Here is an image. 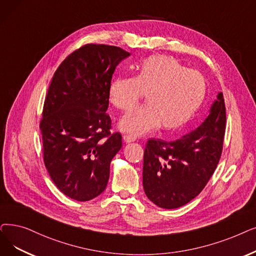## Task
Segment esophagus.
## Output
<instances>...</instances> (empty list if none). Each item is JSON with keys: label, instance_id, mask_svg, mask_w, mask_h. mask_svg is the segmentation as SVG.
<instances>
[{"label": "esophagus", "instance_id": "esophagus-1", "mask_svg": "<svg viewBox=\"0 0 256 256\" xmlns=\"http://www.w3.org/2000/svg\"><path fill=\"white\" fill-rule=\"evenodd\" d=\"M124 140L126 143H130V142L136 141V137H132V136H130V135H124Z\"/></svg>", "mask_w": 256, "mask_h": 256}]
</instances>
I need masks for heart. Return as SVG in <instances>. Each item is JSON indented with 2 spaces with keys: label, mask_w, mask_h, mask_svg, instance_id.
<instances>
[{
  "label": "heart",
  "mask_w": 256,
  "mask_h": 256,
  "mask_svg": "<svg viewBox=\"0 0 256 256\" xmlns=\"http://www.w3.org/2000/svg\"><path fill=\"white\" fill-rule=\"evenodd\" d=\"M142 92L148 104L130 110L120 121V128L134 136L160 126L174 130L185 126L202 106L207 82L201 73L176 58L154 55L141 62L134 77H118L108 88L110 102L122 110L134 108Z\"/></svg>",
  "instance_id": "obj_1"
}]
</instances>
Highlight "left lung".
<instances>
[{
	"label": "left lung",
	"instance_id": "1",
	"mask_svg": "<svg viewBox=\"0 0 256 256\" xmlns=\"http://www.w3.org/2000/svg\"><path fill=\"white\" fill-rule=\"evenodd\" d=\"M226 128L223 93L198 128L174 141L150 138L143 156V188L165 209L181 207L201 192L222 156Z\"/></svg>",
	"mask_w": 256,
	"mask_h": 256
}]
</instances>
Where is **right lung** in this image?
I'll list each match as a JSON object with an SVG mask.
<instances>
[{
    "label": "right lung",
    "mask_w": 256,
    "mask_h": 256,
    "mask_svg": "<svg viewBox=\"0 0 256 256\" xmlns=\"http://www.w3.org/2000/svg\"><path fill=\"white\" fill-rule=\"evenodd\" d=\"M130 55L116 46L86 44L55 71L42 108V158L58 190L86 202L106 187L110 164L122 146L106 110L117 64Z\"/></svg>",
    "instance_id": "obj_1"
}]
</instances>
